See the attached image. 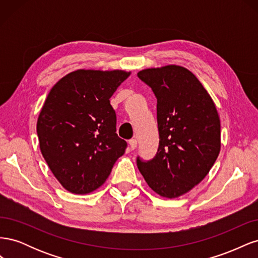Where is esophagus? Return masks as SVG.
I'll return each instance as SVG.
<instances>
[{"mask_svg":"<svg viewBox=\"0 0 258 258\" xmlns=\"http://www.w3.org/2000/svg\"><path fill=\"white\" fill-rule=\"evenodd\" d=\"M137 145H138V141H137L136 139H131V140H129V146H130L131 150H136V148H137Z\"/></svg>","mask_w":258,"mask_h":258,"instance_id":"1","label":"esophagus"}]
</instances>
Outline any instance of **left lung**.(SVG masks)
Returning <instances> with one entry per match:
<instances>
[{"label": "left lung", "mask_w": 258, "mask_h": 258, "mask_svg": "<svg viewBox=\"0 0 258 258\" xmlns=\"http://www.w3.org/2000/svg\"><path fill=\"white\" fill-rule=\"evenodd\" d=\"M157 98L159 147L137 165L147 185L165 198L191 190L213 167L221 151V121L214 101L189 70L176 64L138 73Z\"/></svg>", "instance_id": "left-lung-1"}]
</instances>
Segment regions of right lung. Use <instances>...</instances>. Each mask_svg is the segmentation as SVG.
Wrapping results in <instances>:
<instances>
[{
	"label": "right lung",
	"instance_id": "right-lung-1",
	"mask_svg": "<svg viewBox=\"0 0 258 258\" xmlns=\"http://www.w3.org/2000/svg\"><path fill=\"white\" fill-rule=\"evenodd\" d=\"M130 74L79 69L54 84L46 98L36 122L40 150L68 191H95L124 154L127 143L116 134L110 98Z\"/></svg>",
	"mask_w": 258,
	"mask_h": 258
}]
</instances>
